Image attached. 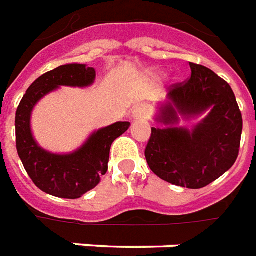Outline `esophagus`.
<instances>
[{
    "label": "esophagus",
    "mask_w": 256,
    "mask_h": 256,
    "mask_svg": "<svg viewBox=\"0 0 256 256\" xmlns=\"http://www.w3.org/2000/svg\"><path fill=\"white\" fill-rule=\"evenodd\" d=\"M149 115V107L146 104H140L132 108V116L134 120H146Z\"/></svg>",
    "instance_id": "34e87169"
}]
</instances>
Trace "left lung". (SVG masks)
<instances>
[{
  "label": "left lung",
  "instance_id": "left-lung-1",
  "mask_svg": "<svg viewBox=\"0 0 256 256\" xmlns=\"http://www.w3.org/2000/svg\"><path fill=\"white\" fill-rule=\"evenodd\" d=\"M192 75L173 86L160 103L145 150L148 165L164 181L189 189L204 188L235 164L243 120L235 94L210 68L189 63ZM204 118L192 129L181 119Z\"/></svg>",
  "mask_w": 256,
  "mask_h": 256
}]
</instances>
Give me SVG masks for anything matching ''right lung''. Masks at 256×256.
<instances>
[{
  "label": "right lung",
  "instance_id": "right-lung-1",
  "mask_svg": "<svg viewBox=\"0 0 256 256\" xmlns=\"http://www.w3.org/2000/svg\"><path fill=\"white\" fill-rule=\"evenodd\" d=\"M96 72L86 64H66L33 82L16 112V146L25 170L37 188L62 198H79L94 189L108 169L111 144L128 132L130 122H116L99 128L79 148L67 154L50 153L34 140L30 128L37 103L62 86L86 88L94 84Z\"/></svg>",
  "mask_w": 256,
  "mask_h": 256
}]
</instances>
